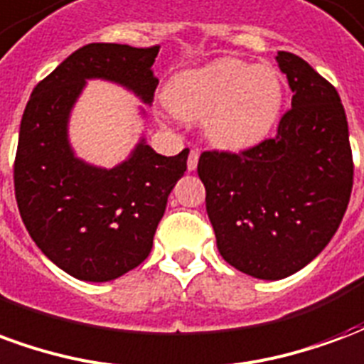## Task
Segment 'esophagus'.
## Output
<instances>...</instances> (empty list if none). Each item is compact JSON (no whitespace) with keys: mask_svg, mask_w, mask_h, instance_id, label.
I'll list each match as a JSON object with an SVG mask.
<instances>
[{"mask_svg":"<svg viewBox=\"0 0 364 364\" xmlns=\"http://www.w3.org/2000/svg\"><path fill=\"white\" fill-rule=\"evenodd\" d=\"M198 156H200V151L198 150L189 151V159H187V169H189V171H195V169H197Z\"/></svg>","mask_w":364,"mask_h":364,"instance_id":"34e87169","label":"esophagus"}]
</instances>
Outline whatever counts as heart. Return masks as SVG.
<instances>
[{
	"label": "heart",
	"mask_w": 364,
	"mask_h": 364,
	"mask_svg": "<svg viewBox=\"0 0 364 364\" xmlns=\"http://www.w3.org/2000/svg\"><path fill=\"white\" fill-rule=\"evenodd\" d=\"M166 103L179 119H205V134L214 146L242 150L259 142L279 117L281 75L271 66L214 60L175 75L167 85Z\"/></svg>",
	"instance_id": "b5f03b06"
}]
</instances>
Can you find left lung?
I'll return each instance as SVG.
<instances>
[{
    "instance_id": "1",
    "label": "left lung",
    "mask_w": 364,
    "mask_h": 364,
    "mask_svg": "<svg viewBox=\"0 0 364 364\" xmlns=\"http://www.w3.org/2000/svg\"><path fill=\"white\" fill-rule=\"evenodd\" d=\"M277 62L294 93L277 134L240 154L203 151L197 167L218 252L265 281L296 273L329 244L353 189L339 93L296 54Z\"/></svg>"
}]
</instances>
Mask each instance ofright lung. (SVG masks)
Returning a JSON list of instances; mask_svg holds the SVG:
<instances>
[{
    "label": "right lung",
    "mask_w": 364,
    "mask_h": 364,
    "mask_svg": "<svg viewBox=\"0 0 364 364\" xmlns=\"http://www.w3.org/2000/svg\"><path fill=\"white\" fill-rule=\"evenodd\" d=\"M159 46L93 43L70 54L36 85L21 120L13 166L15 198L38 250L80 281H112L151 252L167 197L187 169L189 150L166 158L140 140L112 169L75 158L70 111L87 80L120 83L154 101Z\"/></svg>",
    "instance_id": "right-lung-1"
}]
</instances>
